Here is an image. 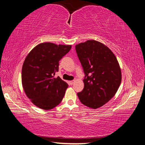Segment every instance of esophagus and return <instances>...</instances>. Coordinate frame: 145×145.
<instances>
[{
  "mask_svg": "<svg viewBox=\"0 0 145 145\" xmlns=\"http://www.w3.org/2000/svg\"><path fill=\"white\" fill-rule=\"evenodd\" d=\"M73 83H74V80H71V81H69V84L71 85H72Z\"/></svg>",
  "mask_w": 145,
  "mask_h": 145,
  "instance_id": "34e87169",
  "label": "esophagus"
}]
</instances>
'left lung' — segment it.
<instances>
[{"mask_svg":"<svg viewBox=\"0 0 145 145\" xmlns=\"http://www.w3.org/2000/svg\"><path fill=\"white\" fill-rule=\"evenodd\" d=\"M85 77L84 89L77 93L82 104L97 109L113 97L121 81V72L116 56L107 46L90 40L75 45Z\"/></svg>","mask_w":145,"mask_h":145,"instance_id":"left-lung-1","label":"left lung"}]
</instances>
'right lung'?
<instances>
[{
	"label": "right lung",
	"instance_id": "right-lung-1",
	"mask_svg": "<svg viewBox=\"0 0 145 145\" xmlns=\"http://www.w3.org/2000/svg\"><path fill=\"white\" fill-rule=\"evenodd\" d=\"M72 45L45 42L33 48L24 61L22 82L31 102L44 110H50L62 101L68 85L59 77L55 78L59 62Z\"/></svg>",
	"mask_w": 145,
	"mask_h": 145
}]
</instances>
